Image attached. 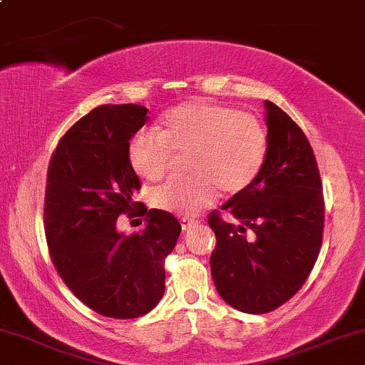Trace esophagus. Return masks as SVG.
Here are the masks:
<instances>
[{
	"instance_id": "obj_1",
	"label": "esophagus",
	"mask_w": 365,
	"mask_h": 365,
	"mask_svg": "<svg viewBox=\"0 0 365 365\" xmlns=\"http://www.w3.org/2000/svg\"><path fill=\"white\" fill-rule=\"evenodd\" d=\"M182 230L183 231H188V230H192V227H194L195 225H197V221L195 219H188V217H182Z\"/></svg>"
}]
</instances>
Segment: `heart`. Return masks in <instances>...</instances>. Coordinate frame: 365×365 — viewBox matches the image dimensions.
<instances>
[{"label":"heart","mask_w":365,"mask_h":365,"mask_svg":"<svg viewBox=\"0 0 365 365\" xmlns=\"http://www.w3.org/2000/svg\"><path fill=\"white\" fill-rule=\"evenodd\" d=\"M192 177L171 178L155 188L153 205L194 216L216 200L219 190L241 194L265 165L269 133L252 113L204 98L188 100L161 117L158 133L140 129L129 139L127 160L144 180L168 173L173 155H185Z\"/></svg>","instance_id":"b5f03b06"}]
</instances>
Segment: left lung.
<instances>
[{
  "instance_id": "obj_1",
  "label": "left lung",
  "mask_w": 365,
  "mask_h": 365,
  "mask_svg": "<svg viewBox=\"0 0 365 365\" xmlns=\"http://www.w3.org/2000/svg\"><path fill=\"white\" fill-rule=\"evenodd\" d=\"M265 108L269 153L262 173L207 219L217 240L210 272L219 296L250 314L270 313L299 291L318 258L324 225L323 185L308 138L277 105L265 100Z\"/></svg>"
}]
</instances>
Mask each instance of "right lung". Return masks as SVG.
I'll list each match as a JSON object with an SVG mask.
<instances>
[{
    "label": "right lung",
    "instance_id": "1",
    "mask_svg": "<svg viewBox=\"0 0 365 365\" xmlns=\"http://www.w3.org/2000/svg\"><path fill=\"white\" fill-rule=\"evenodd\" d=\"M143 105H100L66 130L52 153L43 197L51 260L69 291L115 319L146 314L165 292V260L182 231L178 219L148 210L127 144L148 120ZM122 213L146 215L143 233L120 235Z\"/></svg>",
    "mask_w": 365,
    "mask_h": 365
}]
</instances>
